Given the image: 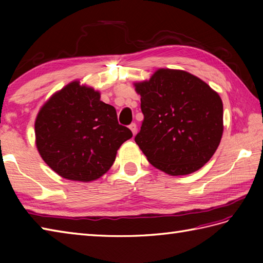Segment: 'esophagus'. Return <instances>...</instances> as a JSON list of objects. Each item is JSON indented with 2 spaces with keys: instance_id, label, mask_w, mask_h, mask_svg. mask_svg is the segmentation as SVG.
Returning <instances> with one entry per match:
<instances>
[{
  "instance_id": "34e87169",
  "label": "esophagus",
  "mask_w": 263,
  "mask_h": 263,
  "mask_svg": "<svg viewBox=\"0 0 263 263\" xmlns=\"http://www.w3.org/2000/svg\"><path fill=\"white\" fill-rule=\"evenodd\" d=\"M130 130L132 131V133H133V136H136V133H137V130H138V127H137V124L136 123H132V124H130Z\"/></svg>"
}]
</instances>
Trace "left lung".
<instances>
[{
    "mask_svg": "<svg viewBox=\"0 0 263 263\" xmlns=\"http://www.w3.org/2000/svg\"><path fill=\"white\" fill-rule=\"evenodd\" d=\"M135 87L144 116L135 140L149 163L173 176L208 163L224 131L219 95L198 77L172 69H159Z\"/></svg>",
    "mask_w": 263,
    "mask_h": 263,
    "instance_id": "left-lung-1",
    "label": "left lung"
}]
</instances>
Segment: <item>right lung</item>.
Segmentation results:
<instances>
[{
    "instance_id": "obj_1",
    "label": "right lung",
    "mask_w": 263,
    "mask_h": 263,
    "mask_svg": "<svg viewBox=\"0 0 263 263\" xmlns=\"http://www.w3.org/2000/svg\"><path fill=\"white\" fill-rule=\"evenodd\" d=\"M35 136L39 155L55 173L91 182L110 168L132 132L119 124L115 108L100 100L99 91L72 81L43 105Z\"/></svg>"
}]
</instances>
